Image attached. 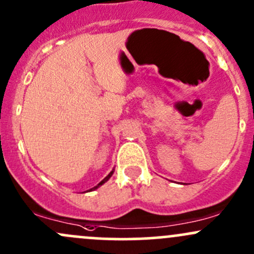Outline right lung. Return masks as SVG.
<instances>
[{
	"instance_id": "add662e5",
	"label": "right lung",
	"mask_w": 254,
	"mask_h": 254,
	"mask_svg": "<svg viewBox=\"0 0 254 254\" xmlns=\"http://www.w3.org/2000/svg\"><path fill=\"white\" fill-rule=\"evenodd\" d=\"M114 171H115V170H113V171H111V172H110V173H109V174H108V176H106V177H105V178H104V179H103V181L99 183V184H98V185H95V187H94V188H92V189L87 190V191H93V190H95V189H98V188H99V187H102V185H103V184H104V183H106V182H108V181H109V179H110V178H111V176H113V174H114Z\"/></svg>"
}]
</instances>
